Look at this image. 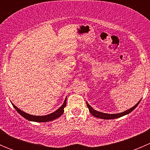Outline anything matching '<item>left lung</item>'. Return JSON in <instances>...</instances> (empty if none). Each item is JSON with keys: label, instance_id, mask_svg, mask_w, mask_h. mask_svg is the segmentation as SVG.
Returning <instances> with one entry per match:
<instances>
[{"label": "left lung", "instance_id": "1", "mask_svg": "<svg viewBox=\"0 0 150 150\" xmlns=\"http://www.w3.org/2000/svg\"><path fill=\"white\" fill-rule=\"evenodd\" d=\"M140 102H141V100L138 102V103L136 104L135 106H134L133 107H131V108L129 109V110H126V111L123 112L117 113V114H107V113H104V112H98V111H96V110H93V109L92 108V107H91L90 105H89L88 103L87 102H86V104H87L88 108L89 109V111H90V112L91 113L92 115H93L94 117H98V118L105 119V120H110V119L118 118V117H122V116L125 115L129 114L130 112H132L133 110H134V109H135L136 107L138 106V104H139Z\"/></svg>", "mask_w": 150, "mask_h": 150}]
</instances>
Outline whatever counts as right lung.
<instances>
[{"label":"right lung","instance_id":"add662e5","mask_svg":"<svg viewBox=\"0 0 150 150\" xmlns=\"http://www.w3.org/2000/svg\"><path fill=\"white\" fill-rule=\"evenodd\" d=\"M67 104V98L64 100V102L63 103L62 105L58 109V110H56L55 112H54L51 113L49 115H44V116H35V115H32L28 114V113L22 111V110H19L18 107H16L14 104H12L13 107H14L15 110L21 115L23 117H25V119L27 120H30V121H34V122H48V121H51V120H55V119L58 118L59 117L62 115L63 114L64 112V108L66 107Z\"/></svg>","mask_w":150,"mask_h":150}]
</instances>
